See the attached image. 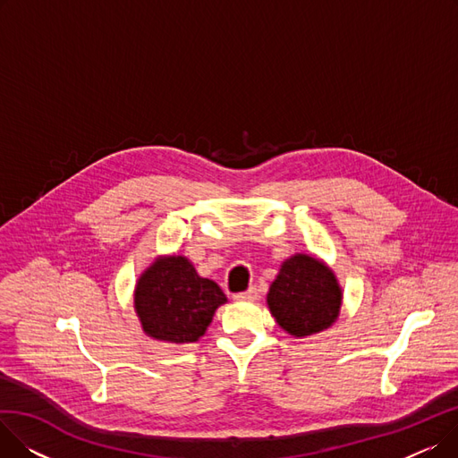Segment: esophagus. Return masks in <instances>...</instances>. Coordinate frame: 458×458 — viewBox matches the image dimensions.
<instances>
[{"label":"esophagus","instance_id":"esophagus-1","mask_svg":"<svg viewBox=\"0 0 458 458\" xmlns=\"http://www.w3.org/2000/svg\"><path fill=\"white\" fill-rule=\"evenodd\" d=\"M258 299V290L256 287H250V290L243 292V293H235L233 295V301L237 302H254Z\"/></svg>","mask_w":458,"mask_h":458}]
</instances>
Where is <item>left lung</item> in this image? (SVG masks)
<instances>
[{"label": "left lung", "mask_w": 458, "mask_h": 458, "mask_svg": "<svg viewBox=\"0 0 458 458\" xmlns=\"http://www.w3.org/2000/svg\"><path fill=\"white\" fill-rule=\"evenodd\" d=\"M342 304L344 290L335 273L323 259L302 252L282 261L267 293L271 316L295 338L330 328Z\"/></svg>", "instance_id": "left-lung-1"}]
</instances>
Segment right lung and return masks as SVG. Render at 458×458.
Instances as JSON below:
<instances>
[{"label": "right lung", "instance_id": "1", "mask_svg": "<svg viewBox=\"0 0 458 458\" xmlns=\"http://www.w3.org/2000/svg\"><path fill=\"white\" fill-rule=\"evenodd\" d=\"M228 299L213 280L197 273L189 258L157 256L140 273L133 308L142 332L163 344H195L206 334L216 308Z\"/></svg>", "mask_w": 458, "mask_h": 458}]
</instances>
